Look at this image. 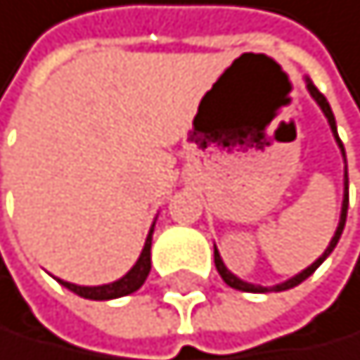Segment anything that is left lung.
Here are the masks:
<instances>
[{"label":"left lung","instance_id":"8db88e82","mask_svg":"<svg viewBox=\"0 0 360 360\" xmlns=\"http://www.w3.org/2000/svg\"><path fill=\"white\" fill-rule=\"evenodd\" d=\"M306 84H308V91H310V96L312 98L317 101V105L321 108V112H324V117L328 119V126H331V133H333V137H335V142H338V147H340V151H342V158H345V147H342V142H340V137H338V128H335V117H333V112H331V105H328V101L324 98V94H321L315 84L310 82V77H306ZM345 162H347V158H345ZM347 207H349V179H347V167H345V198H342V211H340V223H338V229H335V234H333V239H331V243H328V248L324 250V255L321 257H317L312 264L308 266V269H303L301 274H296L294 278H290V280H285V283H280V285H274V287H262V285H252V283H245V280H241V278H236L232 271H227V266L223 264V257H220V252H218V248L213 245V262H216V269H218V274H220V278L225 280V283L229 285V287H234V290H241V292H252V294H264V292H285V290H292V287H296V285H301L303 280L306 278H310L312 274L317 271V266L324 262L328 255L333 252V248L338 245V241H340V234H342V229H345V220H347Z\"/></svg>","mask_w":360,"mask_h":360}]
</instances>
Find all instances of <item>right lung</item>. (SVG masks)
I'll return each mask as SVG.
<instances>
[{
  "label": "right lung",
  "mask_w": 360,
  "mask_h": 360,
  "mask_svg": "<svg viewBox=\"0 0 360 360\" xmlns=\"http://www.w3.org/2000/svg\"><path fill=\"white\" fill-rule=\"evenodd\" d=\"M151 234H153V225L149 229V236H147V241H144V248L140 252V257H137L135 266L128 271L124 278L115 280V283L98 285V287H82V285L66 283V280H59V278L57 280L73 294L84 296V299H94V301H108V299H119V296L133 294L144 285V280H147L151 271Z\"/></svg>",
  "instance_id": "right-lung-1"
}]
</instances>
